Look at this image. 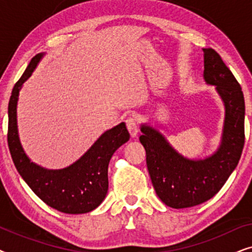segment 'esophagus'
I'll list each match as a JSON object with an SVG mask.
<instances>
[{"mask_svg": "<svg viewBox=\"0 0 252 252\" xmlns=\"http://www.w3.org/2000/svg\"><path fill=\"white\" fill-rule=\"evenodd\" d=\"M126 126H127V129H128V132L130 134V136L135 137L137 135V133H139V127H137L136 119L134 118V117H129V118H127L126 119Z\"/></svg>", "mask_w": 252, "mask_h": 252, "instance_id": "esophagus-1", "label": "esophagus"}]
</instances>
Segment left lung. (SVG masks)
I'll use <instances>...</instances> for the list:
<instances>
[{
    "label": "left lung",
    "mask_w": 252,
    "mask_h": 252,
    "mask_svg": "<svg viewBox=\"0 0 252 252\" xmlns=\"http://www.w3.org/2000/svg\"><path fill=\"white\" fill-rule=\"evenodd\" d=\"M204 80L216 86L225 105L221 143L205 159H188L163 134L141 126L140 142L146 149L147 166L158 197L173 209L190 208L212 198L239 163L244 146V97L242 89L221 57L204 48Z\"/></svg>",
    "instance_id": "obj_1"
}]
</instances>
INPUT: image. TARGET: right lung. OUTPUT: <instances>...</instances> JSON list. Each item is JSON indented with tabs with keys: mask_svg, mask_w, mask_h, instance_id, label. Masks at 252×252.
Listing matches in <instances>:
<instances>
[{
	"mask_svg": "<svg viewBox=\"0 0 252 252\" xmlns=\"http://www.w3.org/2000/svg\"><path fill=\"white\" fill-rule=\"evenodd\" d=\"M43 54L32 58L16 82L10 96L8 116V146L13 164L37 197L47 205L70 215L87 213L97 208L108 192V166L112 155L129 140L125 123L106 130L84 156L62 170H47L34 164L26 156L17 128V102L24 82L31 77Z\"/></svg>",
	"mask_w": 252,
	"mask_h": 252,
	"instance_id": "add662e5",
	"label": "right lung"
}]
</instances>
